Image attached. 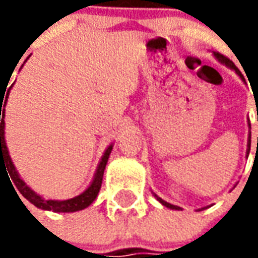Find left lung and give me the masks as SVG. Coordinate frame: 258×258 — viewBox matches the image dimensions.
Here are the masks:
<instances>
[{"mask_svg": "<svg viewBox=\"0 0 258 258\" xmlns=\"http://www.w3.org/2000/svg\"><path fill=\"white\" fill-rule=\"evenodd\" d=\"M214 56H216V58L218 59L220 62H221V63L227 64L228 68L233 69V70L236 72V74H238L239 77H240V79H242V80H244L243 76H242V73L239 72V69L236 68V66H235V63H233L232 60H229V59H228L227 56H224V55H221V53H220V52H214ZM250 138H251V137H250V134H249V144H247V146H249V149H247V153H249V152H250ZM156 198H157V196H156ZM157 200H159V202H160V203H162L163 206H166V207H168V209H173V210H181L178 206L170 205V203H167V202H164V200L160 199V198H157Z\"/></svg>", "mask_w": 258, "mask_h": 258, "instance_id": "8db88e82", "label": "left lung"}]
</instances>
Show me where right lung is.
<instances>
[{
    "label": "right lung",
    "instance_id": "1",
    "mask_svg": "<svg viewBox=\"0 0 258 258\" xmlns=\"http://www.w3.org/2000/svg\"><path fill=\"white\" fill-rule=\"evenodd\" d=\"M14 85V84H12ZM11 85V87H12ZM7 95L4 94V96H7L8 98L9 95V88L7 90ZM0 101L5 102L7 103V98L3 99V96L0 94ZM3 110V113H1V110ZM4 117H5V109L3 107V103H0V168L1 166H7V170H8L9 177L14 179V184L16 186V189L19 190L20 194L25 196L26 199L29 200L30 203L38 207V209H42V210H51L55 211V213H73V211H79L83 210L85 207L88 206L95 200V198L98 196V192L101 189L102 185V178H103V171H105V167H106L107 159H109V155L113 149V145H110L106 149V152L103 153L102 156V160L99 163V166L96 168L95 177L92 179L91 185L87 188V189L83 192L79 196H76L73 199H68V200H45L42 199L40 195H37L34 190H31L23 179H20L19 174L16 171L15 168L14 163L11 160L8 153V148H7V144H5V137H4V128H5V121H4ZM14 186V185H12Z\"/></svg>",
    "mask_w": 258,
    "mask_h": 258
}]
</instances>
